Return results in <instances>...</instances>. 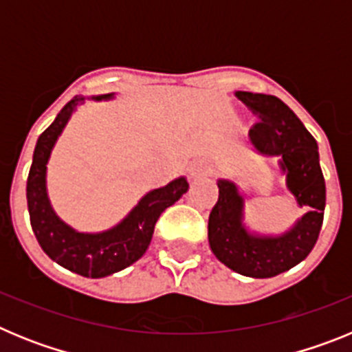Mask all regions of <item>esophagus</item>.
<instances>
[{
  "mask_svg": "<svg viewBox=\"0 0 352 352\" xmlns=\"http://www.w3.org/2000/svg\"><path fill=\"white\" fill-rule=\"evenodd\" d=\"M206 174H208V169L206 167L201 166V164H194V166L190 167V178L192 179L203 178V176H206Z\"/></svg>",
  "mask_w": 352,
  "mask_h": 352,
  "instance_id": "1",
  "label": "esophagus"
}]
</instances>
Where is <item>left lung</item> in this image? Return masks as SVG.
I'll return each instance as SVG.
<instances>
[{
    "label": "left lung",
    "instance_id": "left-lung-1",
    "mask_svg": "<svg viewBox=\"0 0 352 352\" xmlns=\"http://www.w3.org/2000/svg\"><path fill=\"white\" fill-rule=\"evenodd\" d=\"M234 96L263 116L248 132L254 151L276 158V170L292 201L309 211L284 232L254 231L245 220L243 190L232 179L219 178V201L210 213L208 241L214 257L232 272L270 278L294 268L312 252L324 217V176L316 139L280 98L250 91H236Z\"/></svg>",
    "mask_w": 352,
    "mask_h": 352
}]
</instances>
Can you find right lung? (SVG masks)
<instances>
[{
	"label": "right lung",
	"instance_id": "right-lung-1",
	"mask_svg": "<svg viewBox=\"0 0 352 352\" xmlns=\"http://www.w3.org/2000/svg\"><path fill=\"white\" fill-rule=\"evenodd\" d=\"M114 96L116 93L93 95L89 100L107 102ZM84 100L86 96H74L36 141L26 185L28 211L40 247L54 263L77 275L104 278L129 268L144 256L153 238L158 217L186 194L188 182L185 176H179L166 186L149 190L125 219L105 231L82 232L68 226L58 217L49 199L47 164L65 126Z\"/></svg>",
	"mask_w": 352,
	"mask_h": 352
}]
</instances>
